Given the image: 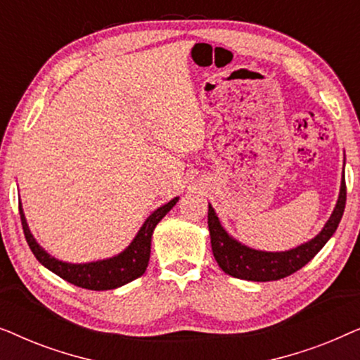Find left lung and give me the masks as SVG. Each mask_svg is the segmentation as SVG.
Wrapping results in <instances>:
<instances>
[{
	"label": "left lung",
	"mask_w": 360,
	"mask_h": 360,
	"mask_svg": "<svg viewBox=\"0 0 360 360\" xmlns=\"http://www.w3.org/2000/svg\"><path fill=\"white\" fill-rule=\"evenodd\" d=\"M346 179L342 175L338 205L321 233L309 243L300 245L297 249L287 250V252H262V250H254L239 244L238 240L229 238L228 233L221 228L218 216L210 206L208 228L216 262L231 277L250 280V282H270V280L288 277V275L304 267L323 249V245L338 229L344 208H346Z\"/></svg>",
	"instance_id": "8db88e82"
}]
</instances>
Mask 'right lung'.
Segmentation results:
<instances>
[{
	"label": "right lung",
	"instance_id": "obj_1",
	"mask_svg": "<svg viewBox=\"0 0 360 360\" xmlns=\"http://www.w3.org/2000/svg\"><path fill=\"white\" fill-rule=\"evenodd\" d=\"M176 201H179V198H174L167 205L160 206L159 210H155L154 213L146 219V223L141 228L139 233H137L136 239L132 240L131 245L124 250V252L116 255V257L112 259L100 260V262L91 264H65L51 257V255L36 243V239L32 238L21 206H19V216H21L22 231L24 236H26L29 248H31L32 254L36 255V259L44 265V267L52 270V272L57 274L58 277L77 285V287L100 292V290H112L121 287V285L129 283L132 280L139 278L141 275L146 272L147 264H149L150 259V239L152 233H154V228L159 224V221L174 208Z\"/></svg>",
	"mask_w": 360,
	"mask_h": 360
}]
</instances>
